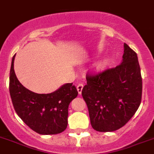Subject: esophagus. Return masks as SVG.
Instances as JSON below:
<instances>
[{"label":"esophagus","instance_id":"1","mask_svg":"<svg viewBox=\"0 0 154 154\" xmlns=\"http://www.w3.org/2000/svg\"><path fill=\"white\" fill-rule=\"evenodd\" d=\"M77 91H78V93L79 94H81V93H82V88H83V83L82 82H80V83H79L78 85H77Z\"/></svg>","mask_w":154,"mask_h":154}]
</instances>
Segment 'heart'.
Here are the masks:
<instances>
[{"instance_id":"b5f03b06","label":"heart","mask_w":154,"mask_h":154,"mask_svg":"<svg viewBox=\"0 0 154 154\" xmlns=\"http://www.w3.org/2000/svg\"><path fill=\"white\" fill-rule=\"evenodd\" d=\"M108 62H109V59L108 58H105V59H103L102 60H101V61L99 62L98 63V66L99 67H104V66H105L106 64L108 63Z\"/></svg>"}]
</instances>
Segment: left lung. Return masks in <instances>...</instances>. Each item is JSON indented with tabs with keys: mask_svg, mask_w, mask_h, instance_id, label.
Wrapping results in <instances>:
<instances>
[{
	"mask_svg": "<svg viewBox=\"0 0 154 154\" xmlns=\"http://www.w3.org/2000/svg\"><path fill=\"white\" fill-rule=\"evenodd\" d=\"M123 61L97 74H86L82 91L92 128L109 132L124 127L138 110L143 80L136 53L124 43Z\"/></svg>",
	"mask_w": 154,
	"mask_h": 154,
	"instance_id": "1",
	"label": "left lung"
}]
</instances>
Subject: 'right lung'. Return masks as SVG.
Returning <instances> with one entry per match:
<instances>
[{"instance_id":"add662e5","label":"right lung","mask_w":154,"mask_h":154,"mask_svg":"<svg viewBox=\"0 0 154 154\" xmlns=\"http://www.w3.org/2000/svg\"><path fill=\"white\" fill-rule=\"evenodd\" d=\"M12 58L9 92L15 111L30 129L40 134H57L68 126V105L78 91L72 83L63 85L55 92L40 94L25 88L18 80Z\"/></svg>"}]
</instances>
